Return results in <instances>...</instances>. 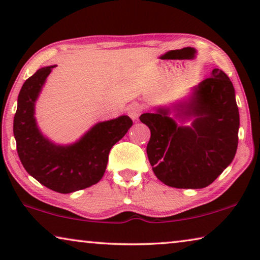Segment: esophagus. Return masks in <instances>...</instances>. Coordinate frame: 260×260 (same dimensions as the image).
<instances>
[{
	"instance_id": "1",
	"label": "esophagus",
	"mask_w": 260,
	"mask_h": 260,
	"mask_svg": "<svg viewBox=\"0 0 260 260\" xmlns=\"http://www.w3.org/2000/svg\"><path fill=\"white\" fill-rule=\"evenodd\" d=\"M127 115H129L133 121H138L139 116H141V108L138 106H130L127 108Z\"/></svg>"
}]
</instances>
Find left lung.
I'll return each instance as SVG.
<instances>
[{
  "mask_svg": "<svg viewBox=\"0 0 260 260\" xmlns=\"http://www.w3.org/2000/svg\"><path fill=\"white\" fill-rule=\"evenodd\" d=\"M139 118L151 131L146 153L153 173L170 187H207L236 154L239 113L235 88L218 69L187 98L154 107Z\"/></svg>",
  "mask_w": 260,
  "mask_h": 260,
  "instance_id": "8db88e82",
  "label": "left lung"
}]
</instances>
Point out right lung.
Wrapping results in <instances>:
<instances>
[{"instance_id": "1", "label": "right lung", "mask_w": 260, "mask_h": 260, "mask_svg": "<svg viewBox=\"0 0 260 260\" xmlns=\"http://www.w3.org/2000/svg\"><path fill=\"white\" fill-rule=\"evenodd\" d=\"M55 66L39 69L24 82L14 117V136L18 157L27 173L47 188L69 194L101 180L111 147L124 137L133 121L122 115L98 122L74 143L51 141L39 129L35 113L43 86Z\"/></svg>"}]
</instances>
